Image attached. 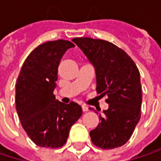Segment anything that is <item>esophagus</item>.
Listing matches in <instances>:
<instances>
[{"label":"esophagus","instance_id":"34e87169","mask_svg":"<svg viewBox=\"0 0 161 161\" xmlns=\"http://www.w3.org/2000/svg\"><path fill=\"white\" fill-rule=\"evenodd\" d=\"M82 110H83V112H87L88 111V107L86 106V105H82Z\"/></svg>","mask_w":161,"mask_h":161}]
</instances>
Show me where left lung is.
Returning <instances> with one entry per match:
<instances>
[{
  "instance_id": "1",
  "label": "left lung",
  "mask_w": 161,
  "mask_h": 161,
  "mask_svg": "<svg viewBox=\"0 0 161 161\" xmlns=\"http://www.w3.org/2000/svg\"><path fill=\"white\" fill-rule=\"evenodd\" d=\"M96 72V90L107 96L109 108L100 114L101 122L89 132L102 149L125 145L141 118L142 88L139 70L131 58L110 42L89 37L74 38Z\"/></svg>"
}]
</instances>
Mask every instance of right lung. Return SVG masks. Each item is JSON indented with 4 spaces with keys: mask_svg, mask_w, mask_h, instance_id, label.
Returning a JSON list of instances; mask_svg holds the SVG:
<instances>
[{
    "mask_svg": "<svg viewBox=\"0 0 161 161\" xmlns=\"http://www.w3.org/2000/svg\"><path fill=\"white\" fill-rule=\"evenodd\" d=\"M75 45L66 40L49 41L34 49L24 61L16 84V107L24 130L41 147L65 145L71 127L80 118L76 103L64 104L53 94L58 68L64 53Z\"/></svg>",
    "mask_w": 161,
    "mask_h": 161,
    "instance_id": "1",
    "label": "right lung"
}]
</instances>
